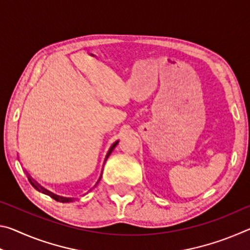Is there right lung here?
Listing matches in <instances>:
<instances>
[{
  "label": "right lung",
  "mask_w": 250,
  "mask_h": 250,
  "mask_svg": "<svg viewBox=\"0 0 250 250\" xmlns=\"http://www.w3.org/2000/svg\"><path fill=\"white\" fill-rule=\"evenodd\" d=\"M118 142L119 141H116L115 143H113V145L110 146V149H109V151H108V153H107V155H105V158H104V163L105 162V161H107V159L109 158V155L111 154V152L113 151V149H115L116 147V146L118 145ZM101 174H103V172L100 173V176H99V179H98V181H97V183H96V185L99 183V181H100V179H101ZM28 181H29V183H31L34 188H35L37 191H40V192H42V193H44V194H47V195H49L50 197L52 198H54L55 201H57V202H62V203H69V202H73L74 201V198L73 197H62V196H58V195H55L54 193H52V192H49V191H47V189L46 188H44L43 186H41L39 183H37V182H35V181H33V179L31 176L28 175ZM95 185V186H96Z\"/></svg>",
  "instance_id": "1"
}]
</instances>
